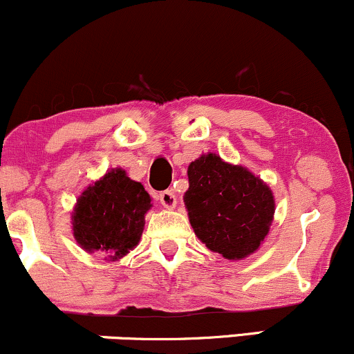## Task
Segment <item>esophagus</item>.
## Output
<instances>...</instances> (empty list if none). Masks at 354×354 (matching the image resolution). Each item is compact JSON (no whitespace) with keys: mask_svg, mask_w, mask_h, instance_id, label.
Instances as JSON below:
<instances>
[{"mask_svg":"<svg viewBox=\"0 0 354 354\" xmlns=\"http://www.w3.org/2000/svg\"><path fill=\"white\" fill-rule=\"evenodd\" d=\"M158 200L161 201V205H163L165 208H174V206H176V194H174L171 189L161 191Z\"/></svg>","mask_w":354,"mask_h":354,"instance_id":"esophagus-1","label":"esophagus"}]
</instances>
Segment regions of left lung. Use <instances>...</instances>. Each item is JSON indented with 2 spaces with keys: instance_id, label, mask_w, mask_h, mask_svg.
Returning a JSON list of instances; mask_svg holds the SVG:
<instances>
[{
  "instance_id": "8db88e82",
  "label": "left lung",
  "mask_w": 354,
  "mask_h": 354,
  "mask_svg": "<svg viewBox=\"0 0 354 354\" xmlns=\"http://www.w3.org/2000/svg\"><path fill=\"white\" fill-rule=\"evenodd\" d=\"M185 206L194 234L226 259H243L265 241L274 214L273 191L250 169L206 153L188 166Z\"/></svg>"
}]
</instances>
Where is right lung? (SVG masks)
Instances as JSON below:
<instances>
[{"instance_id":"add662e5","label":"right lung","mask_w":354,"mask_h":354,"mask_svg":"<svg viewBox=\"0 0 354 354\" xmlns=\"http://www.w3.org/2000/svg\"><path fill=\"white\" fill-rule=\"evenodd\" d=\"M149 208L143 185L115 168L81 193L71 214L73 236L88 253L101 251L116 261L140 243Z\"/></svg>"}]
</instances>
